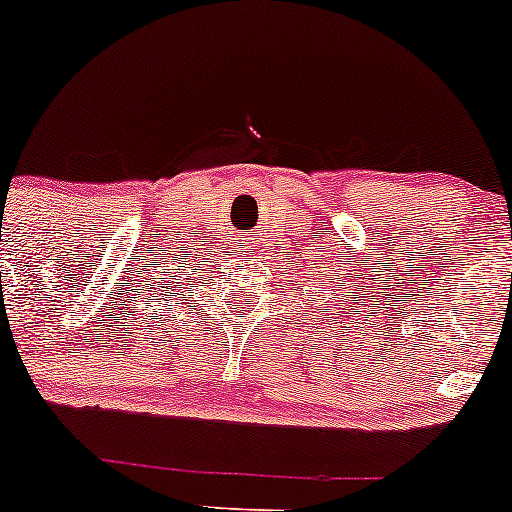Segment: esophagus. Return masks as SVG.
<instances>
[{
	"label": "esophagus",
	"mask_w": 512,
	"mask_h": 512,
	"mask_svg": "<svg viewBox=\"0 0 512 512\" xmlns=\"http://www.w3.org/2000/svg\"><path fill=\"white\" fill-rule=\"evenodd\" d=\"M243 247H245V250L250 247V245H247V238H243V243H240V250H243ZM245 255H247V252H245Z\"/></svg>",
	"instance_id": "esophagus-1"
}]
</instances>
